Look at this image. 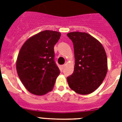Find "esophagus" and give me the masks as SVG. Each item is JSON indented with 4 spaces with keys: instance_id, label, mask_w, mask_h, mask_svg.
<instances>
[{
    "instance_id": "1",
    "label": "esophagus",
    "mask_w": 122,
    "mask_h": 122,
    "mask_svg": "<svg viewBox=\"0 0 122 122\" xmlns=\"http://www.w3.org/2000/svg\"><path fill=\"white\" fill-rule=\"evenodd\" d=\"M65 65H61V68H62V69H63V68H65Z\"/></svg>"
}]
</instances>
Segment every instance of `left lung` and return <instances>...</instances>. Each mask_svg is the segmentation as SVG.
Here are the masks:
<instances>
[{
	"label": "left lung",
	"mask_w": 122,
	"mask_h": 122,
	"mask_svg": "<svg viewBox=\"0 0 122 122\" xmlns=\"http://www.w3.org/2000/svg\"><path fill=\"white\" fill-rule=\"evenodd\" d=\"M73 42L75 66L67 77L70 88L81 95L90 94L100 86L107 71L104 48L97 40L86 32L67 34Z\"/></svg>",
	"instance_id": "8db88e82"
}]
</instances>
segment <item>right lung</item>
I'll return each mask as SVG.
<instances>
[{"mask_svg": "<svg viewBox=\"0 0 122 122\" xmlns=\"http://www.w3.org/2000/svg\"><path fill=\"white\" fill-rule=\"evenodd\" d=\"M61 33L46 30L28 39L18 55L16 71L29 92L42 95L51 92L60 70L54 60V47Z\"/></svg>", "mask_w": 122, "mask_h": 122, "instance_id": "obj_1", "label": "right lung"}]
</instances>
